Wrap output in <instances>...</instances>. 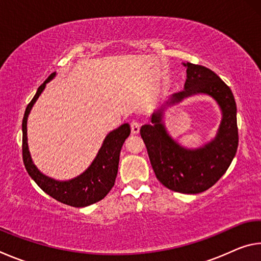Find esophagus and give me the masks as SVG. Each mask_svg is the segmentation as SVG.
Here are the masks:
<instances>
[{
	"mask_svg": "<svg viewBox=\"0 0 261 261\" xmlns=\"http://www.w3.org/2000/svg\"><path fill=\"white\" fill-rule=\"evenodd\" d=\"M131 132L134 135H138L139 134V130H140V124L137 121H132L131 122Z\"/></svg>",
	"mask_w": 261,
	"mask_h": 261,
	"instance_id": "esophagus-1",
	"label": "esophagus"
}]
</instances>
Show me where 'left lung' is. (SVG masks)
Listing matches in <instances>:
<instances>
[{
    "label": "left lung",
    "mask_w": 261,
    "mask_h": 261,
    "mask_svg": "<svg viewBox=\"0 0 261 261\" xmlns=\"http://www.w3.org/2000/svg\"><path fill=\"white\" fill-rule=\"evenodd\" d=\"M182 64L187 69L184 90L171 94L154 109L151 123L141 126L140 135L156 178L171 191L194 194L213 187L236 155L237 108L231 90L215 72L189 62ZM200 94L211 96L219 106L221 121L213 139L201 147L189 149L169 135L163 117L167 109Z\"/></svg>",
    "instance_id": "1"
}]
</instances>
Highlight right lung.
<instances>
[{"instance_id": "1", "label": "right lung", "mask_w": 261, "mask_h": 261, "mask_svg": "<svg viewBox=\"0 0 261 261\" xmlns=\"http://www.w3.org/2000/svg\"><path fill=\"white\" fill-rule=\"evenodd\" d=\"M56 72H53L41 86L26 107L21 131H23V160L26 170L38 187L42 191L54 198L57 201L72 207H86L99 201L107 196L115 184L117 176L120 153L125 139L130 136V124L124 123L116 129L110 131L105 137L102 145L99 148L93 161L82 174L71 179L60 180L49 177L34 165L31 156L28 143V120L34 103L45 90L48 83L55 78Z\"/></svg>"}]
</instances>
